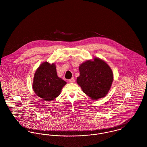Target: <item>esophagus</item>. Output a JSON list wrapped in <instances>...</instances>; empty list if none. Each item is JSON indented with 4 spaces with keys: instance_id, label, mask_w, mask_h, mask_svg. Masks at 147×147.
I'll return each mask as SVG.
<instances>
[{
    "instance_id": "obj_1",
    "label": "esophagus",
    "mask_w": 147,
    "mask_h": 147,
    "mask_svg": "<svg viewBox=\"0 0 147 147\" xmlns=\"http://www.w3.org/2000/svg\"><path fill=\"white\" fill-rule=\"evenodd\" d=\"M69 82L71 83H74L75 82V79H74V78H71V79H69Z\"/></svg>"
}]
</instances>
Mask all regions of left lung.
Segmentation results:
<instances>
[{"mask_svg": "<svg viewBox=\"0 0 147 147\" xmlns=\"http://www.w3.org/2000/svg\"><path fill=\"white\" fill-rule=\"evenodd\" d=\"M79 71L76 82L85 94L93 100L107 95L114 76L110 67L105 61L97 57L87 60L80 65Z\"/></svg>", "mask_w": 147, "mask_h": 147, "instance_id": "left-lung-1", "label": "left lung"}]
</instances>
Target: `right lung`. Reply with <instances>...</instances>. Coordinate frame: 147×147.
I'll return each instance as SVG.
<instances>
[{"label": "right lung", "mask_w": 147, "mask_h": 147, "mask_svg": "<svg viewBox=\"0 0 147 147\" xmlns=\"http://www.w3.org/2000/svg\"><path fill=\"white\" fill-rule=\"evenodd\" d=\"M66 84L58 76L55 64L45 62L34 73L32 88L37 96L45 101H51L61 94Z\"/></svg>", "instance_id": "right-lung-1"}]
</instances>
